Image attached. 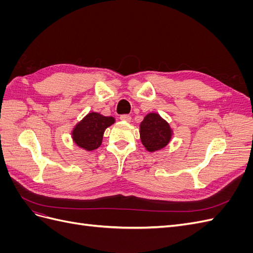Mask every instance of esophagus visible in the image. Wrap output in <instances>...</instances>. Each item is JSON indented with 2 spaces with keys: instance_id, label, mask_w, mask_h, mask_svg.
Masks as SVG:
<instances>
[{
  "instance_id": "obj_1",
  "label": "esophagus",
  "mask_w": 253,
  "mask_h": 253,
  "mask_svg": "<svg viewBox=\"0 0 253 253\" xmlns=\"http://www.w3.org/2000/svg\"><path fill=\"white\" fill-rule=\"evenodd\" d=\"M120 120L125 121V122H129L132 120V117L129 116V115H121L120 116Z\"/></svg>"
}]
</instances>
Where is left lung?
Listing matches in <instances>:
<instances>
[{
  "label": "left lung",
  "mask_w": 253,
  "mask_h": 253,
  "mask_svg": "<svg viewBox=\"0 0 253 253\" xmlns=\"http://www.w3.org/2000/svg\"><path fill=\"white\" fill-rule=\"evenodd\" d=\"M139 133L145 150L156 152L169 144L173 135V129L159 114L150 113L141 121Z\"/></svg>",
  "instance_id": "1"
}]
</instances>
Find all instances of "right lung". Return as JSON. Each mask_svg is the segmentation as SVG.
<instances>
[{"instance_id": "add662e5", "label": "right lung", "mask_w": 253, "mask_h": 253, "mask_svg": "<svg viewBox=\"0 0 253 253\" xmlns=\"http://www.w3.org/2000/svg\"><path fill=\"white\" fill-rule=\"evenodd\" d=\"M115 122L114 117L90 112L76 125L72 131L73 141L85 151H94L100 147L105 128Z\"/></svg>"}]
</instances>
